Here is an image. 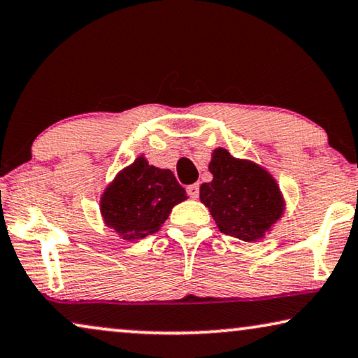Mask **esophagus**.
Masks as SVG:
<instances>
[{"label":"esophagus","mask_w":358,"mask_h":358,"mask_svg":"<svg viewBox=\"0 0 358 358\" xmlns=\"http://www.w3.org/2000/svg\"><path fill=\"white\" fill-rule=\"evenodd\" d=\"M199 190H200V185H199V184H190V185H187V194H189L192 199H197V197H199Z\"/></svg>","instance_id":"1"}]
</instances>
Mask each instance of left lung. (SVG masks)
Segmentation results:
<instances>
[{
    "mask_svg": "<svg viewBox=\"0 0 358 358\" xmlns=\"http://www.w3.org/2000/svg\"><path fill=\"white\" fill-rule=\"evenodd\" d=\"M208 171L213 179L200 185V202L220 231L246 243L266 238L287 208L271 171L256 161L234 158L222 146L212 151Z\"/></svg>",
    "mask_w": 358,
    "mask_h": 358,
    "instance_id": "left-lung-1",
    "label": "left lung"
}]
</instances>
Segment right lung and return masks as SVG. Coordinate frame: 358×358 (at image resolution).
I'll use <instances>...</instances> for the list:
<instances>
[{"instance_id":"1","label":"right lung","mask_w":358,"mask_h":358,"mask_svg":"<svg viewBox=\"0 0 358 358\" xmlns=\"http://www.w3.org/2000/svg\"><path fill=\"white\" fill-rule=\"evenodd\" d=\"M184 200L187 194L173 171L156 168L140 155L106 185L99 212L107 228L131 243L158 231L171 210Z\"/></svg>"}]
</instances>
